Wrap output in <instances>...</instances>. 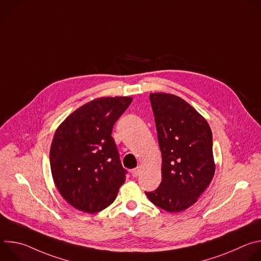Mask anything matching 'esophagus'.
Returning a JSON list of instances; mask_svg holds the SVG:
<instances>
[{
	"label": "esophagus",
	"instance_id": "esophagus-1",
	"mask_svg": "<svg viewBox=\"0 0 261 261\" xmlns=\"http://www.w3.org/2000/svg\"><path fill=\"white\" fill-rule=\"evenodd\" d=\"M140 171H141V166H137L136 168H134V169L131 170V173H132V175H133L134 177H136V176H138V174L140 173Z\"/></svg>",
	"mask_w": 261,
	"mask_h": 261
}]
</instances>
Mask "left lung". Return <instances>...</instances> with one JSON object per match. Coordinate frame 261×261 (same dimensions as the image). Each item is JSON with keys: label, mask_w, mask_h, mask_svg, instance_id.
Instances as JSON below:
<instances>
[{"label": "left lung", "mask_w": 261, "mask_h": 261, "mask_svg": "<svg viewBox=\"0 0 261 261\" xmlns=\"http://www.w3.org/2000/svg\"><path fill=\"white\" fill-rule=\"evenodd\" d=\"M150 101L162 154V180L145 194L166 212H181L197 201L213 179L212 130L201 115L175 95L152 93Z\"/></svg>", "instance_id": "left-lung-1"}]
</instances>
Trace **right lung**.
I'll list each match as a JSON object with an SVG mask.
<instances>
[{
  "label": "right lung",
  "mask_w": 261,
  "mask_h": 261,
  "mask_svg": "<svg viewBox=\"0 0 261 261\" xmlns=\"http://www.w3.org/2000/svg\"><path fill=\"white\" fill-rule=\"evenodd\" d=\"M131 102V97L95 99L73 111L55 133L49 153L54 181L63 198L80 211L106 208L126 180L111 133Z\"/></svg>",
  "instance_id": "right-lung-1"
}]
</instances>
